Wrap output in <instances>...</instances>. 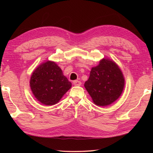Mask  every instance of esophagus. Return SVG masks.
Here are the masks:
<instances>
[{"label":"esophagus","instance_id":"1","mask_svg":"<svg viewBox=\"0 0 153 153\" xmlns=\"http://www.w3.org/2000/svg\"><path fill=\"white\" fill-rule=\"evenodd\" d=\"M74 83V86H79L81 85V82H80L79 81H77V80H75V81L73 82Z\"/></svg>","mask_w":153,"mask_h":153}]
</instances>
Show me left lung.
Listing matches in <instances>:
<instances>
[{
  "label": "left lung",
  "mask_w": 153,
  "mask_h": 153,
  "mask_svg": "<svg viewBox=\"0 0 153 153\" xmlns=\"http://www.w3.org/2000/svg\"><path fill=\"white\" fill-rule=\"evenodd\" d=\"M125 78L120 67L111 59L104 57L92 67L84 87L93 102L105 107L116 101L123 91Z\"/></svg>",
  "instance_id": "8db88e82"
}]
</instances>
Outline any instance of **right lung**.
<instances>
[{"mask_svg": "<svg viewBox=\"0 0 153 153\" xmlns=\"http://www.w3.org/2000/svg\"><path fill=\"white\" fill-rule=\"evenodd\" d=\"M30 86L38 101L45 105L51 106L59 102L71 88V83L55 61H47L33 70Z\"/></svg>", "mask_w": 153, "mask_h": 153, "instance_id": "1", "label": "right lung"}]
</instances>
